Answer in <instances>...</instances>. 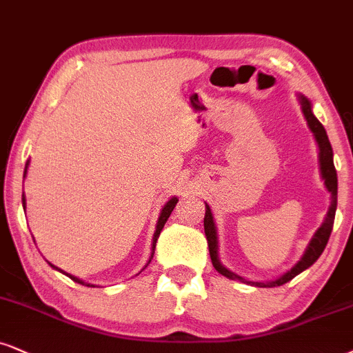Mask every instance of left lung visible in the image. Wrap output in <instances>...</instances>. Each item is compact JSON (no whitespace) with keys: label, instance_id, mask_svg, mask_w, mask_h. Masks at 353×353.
I'll list each match as a JSON object with an SVG mask.
<instances>
[{"label":"left lung","instance_id":"1","mask_svg":"<svg viewBox=\"0 0 353 353\" xmlns=\"http://www.w3.org/2000/svg\"><path fill=\"white\" fill-rule=\"evenodd\" d=\"M299 101H301V108L304 112V117H306L307 124H310V129L314 134L317 145H319V162H321V175L324 178V183L327 186V190L330 191V196H332V201H330V208L327 216H325V221L317 229V232L312 237V241L307 245L306 252H304L303 259L294 265L293 268L290 270L288 273L278 278L275 281H267V283H255L256 286H268V288H273V286H281L285 283H288L290 280H293L294 276L299 275V273L304 272L306 268H310L312 263L319 259L321 254H323L325 245H327V241L330 237V232H332V225H334V217H336V210H337V172L336 167H334V160H332V147H330L329 137L325 134L324 125L317 121V117L312 114L311 111V103L307 101L304 97H299ZM204 234H206L208 239V247H210V255H211V262L212 267H214L221 275L232 278V280H242L241 276H237L236 273H230L228 268H224L219 262V256H217V234H216V225L214 221H212V214L210 206L206 204V214H204Z\"/></svg>","mask_w":353,"mask_h":353}]
</instances>
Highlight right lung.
<instances>
[{"label":"right lung","instance_id":"right-lung-1","mask_svg":"<svg viewBox=\"0 0 353 353\" xmlns=\"http://www.w3.org/2000/svg\"><path fill=\"white\" fill-rule=\"evenodd\" d=\"M28 165L29 163H26V168H28ZM26 175V173H24ZM176 203H178V199L176 198H172L170 199V201L165 204L163 206V210H162V212H160V217H159V223H157V229H155V234H154V242H152V249H155V243H157V239H159V236H160V232H162V229H163V225H165V223H167V219L170 217V214H172V211H173V208L176 206ZM24 196H23V206H24ZM52 267H54V265H52ZM68 275V273H67ZM72 278L73 281H77V283H81V285H85L83 281L81 280H78V278H75V276H72V275H68ZM90 286V285H88Z\"/></svg>","mask_w":353,"mask_h":353}]
</instances>
